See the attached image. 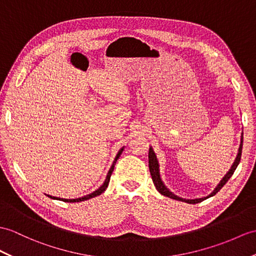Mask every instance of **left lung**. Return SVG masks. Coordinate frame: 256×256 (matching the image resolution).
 Returning a JSON list of instances; mask_svg holds the SVG:
<instances>
[{"label": "left lung", "instance_id": "8db88e82", "mask_svg": "<svg viewBox=\"0 0 256 256\" xmlns=\"http://www.w3.org/2000/svg\"><path fill=\"white\" fill-rule=\"evenodd\" d=\"M242 146H243V136H241V144H240V147H239V152H238L236 155V158L234 160V164L231 166L230 170L227 172V174H226L222 180L219 182L218 186L215 188V190L208 195V196H205V198H195V200H186V198H179V196L174 195L172 192H170L169 190L166 188L164 184L162 183V179H160V174H159V164H158V160H157V157L155 155V152H154L152 148L150 147V154H148V164H150V174H152V182L154 184H155L156 188L158 190V192L160 194H162L164 196H168V198H172V200H181V202H186V203H188V204H196V203H200V202H203L204 200L208 198H212V196L215 195L217 192H219V190H220L226 183L228 182V180L231 178V176L234 174V170L236 169L238 164H239L240 162V159H241V154H242Z\"/></svg>", "mask_w": 256, "mask_h": 256}]
</instances>
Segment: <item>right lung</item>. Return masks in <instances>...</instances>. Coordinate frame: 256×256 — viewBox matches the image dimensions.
<instances>
[{
	"instance_id": "add662e5",
	"label": "right lung",
	"mask_w": 256,
	"mask_h": 256,
	"mask_svg": "<svg viewBox=\"0 0 256 256\" xmlns=\"http://www.w3.org/2000/svg\"><path fill=\"white\" fill-rule=\"evenodd\" d=\"M122 152H123V148H121V150H118V155H116V159H114V164H112L111 168H110V170H109V172H108V174H106V180H104V184H102V186H100L98 190H96V191H94V192H92V193H90V194H88V195L84 196V198H74V200H66V198H54V196H50V195H48V196H49V198H53V200H64V202H68V203H76V202H82V200H89V198H94V196H98V195H100L101 193H104V192L106 191V188H108V184H109V181H110V178H111V174H112V171H114V164H116V160L118 159V157H120V155H121V154H122Z\"/></svg>"
}]
</instances>
